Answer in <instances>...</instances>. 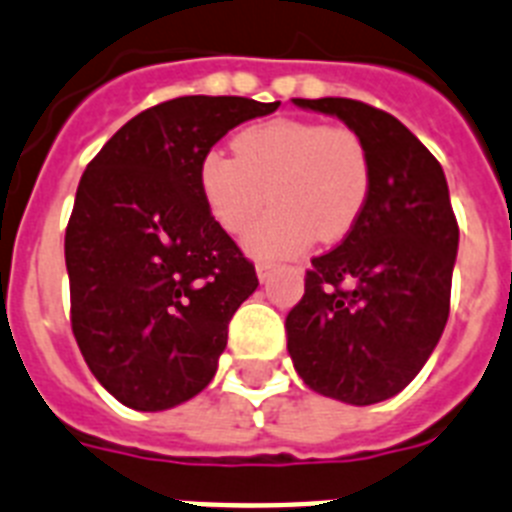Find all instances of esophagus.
Returning a JSON list of instances; mask_svg holds the SVG:
<instances>
[{
	"label": "esophagus",
	"instance_id": "34e87169",
	"mask_svg": "<svg viewBox=\"0 0 512 512\" xmlns=\"http://www.w3.org/2000/svg\"><path fill=\"white\" fill-rule=\"evenodd\" d=\"M256 274H259L261 282H266V280H269V274H272V264H266V261H259V264H256Z\"/></svg>",
	"mask_w": 512,
	"mask_h": 512
}]
</instances>
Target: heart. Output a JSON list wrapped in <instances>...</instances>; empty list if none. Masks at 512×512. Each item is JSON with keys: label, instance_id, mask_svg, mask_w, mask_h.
I'll return each mask as SVG.
<instances>
[{"label": "heart", "instance_id": "heart-1", "mask_svg": "<svg viewBox=\"0 0 512 512\" xmlns=\"http://www.w3.org/2000/svg\"><path fill=\"white\" fill-rule=\"evenodd\" d=\"M235 159L206 151L198 188L222 230L248 232L246 246L259 259H285L311 246L345 238L358 225L371 196V154L348 125L277 120L243 128L232 138Z\"/></svg>", "mask_w": 512, "mask_h": 512}]
</instances>
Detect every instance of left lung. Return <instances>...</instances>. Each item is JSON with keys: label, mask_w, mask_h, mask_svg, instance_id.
I'll use <instances>...</instances> for the list:
<instances>
[{"label": "left lung", "mask_w": 512, "mask_h": 512, "mask_svg": "<svg viewBox=\"0 0 512 512\" xmlns=\"http://www.w3.org/2000/svg\"><path fill=\"white\" fill-rule=\"evenodd\" d=\"M335 114L371 154L358 225L314 256L285 319L295 371L319 395L371 405L398 395L437 348L450 314L458 219L445 172L403 122L356 99H293Z\"/></svg>", "instance_id": "8db88e82"}]
</instances>
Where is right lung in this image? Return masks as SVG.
<instances>
[{
  "mask_svg": "<svg viewBox=\"0 0 512 512\" xmlns=\"http://www.w3.org/2000/svg\"><path fill=\"white\" fill-rule=\"evenodd\" d=\"M280 101L180 96L135 114L80 177L65 232L70 324L88 369L135 411L204 390L256 266L198 188L206 151Z\"/></svg>",
  "mask_w": 512,
  "mask_h": 512,
  "instance_id": "add662e5",
  "label": "right lung"
}]
</instances>
